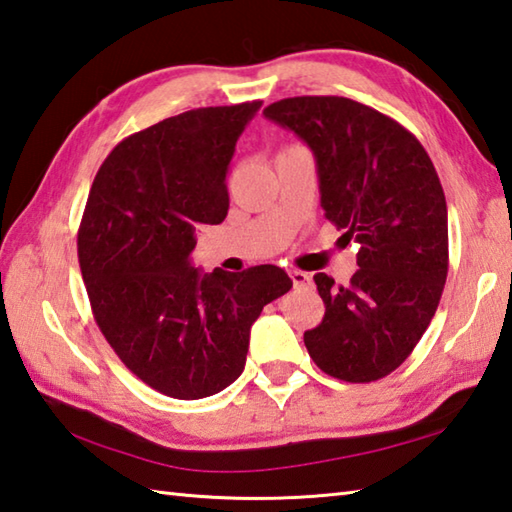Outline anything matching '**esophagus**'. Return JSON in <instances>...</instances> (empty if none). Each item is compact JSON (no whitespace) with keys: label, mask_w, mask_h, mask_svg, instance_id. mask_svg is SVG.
<instances>
[{"label":"esophagus","mask_w":512,"mask_h":512,"mask_svg":"<svg viewBox=\"0 0 512 512\" xmlns=\"http://www.w3.org/2000/svg\"><path fill=\"white\" fill-rule=\"evenodd\" d=\"M290 279H293V284L295 286H306V284H310V275L308 273H304V270H290Z\"/></svg>","instance_id":"34e87169"}]
</instances>
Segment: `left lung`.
<instances>
[{
    "instance_id": "1",
    "label": "left lung",
    "mask_w": 512,
    "mask_h": 512,
    "mask_svg": "<svg viewBox=\"0 0 512 512\" xmlns=\"http://www.w3.org/2000/svg\"><path fill=\"white\" fill-rule=\"evenodd\" d=\"M264 115L313 150L326 219L359 244L348 286L317 273L322 324L304 333L326 375L366 384L406 362L448 275L444 188L424 146L395 119L346 97H288Z\"/></svg>"
}]
</instances>
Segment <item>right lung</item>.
<instances>
[{"label":"right lung","mask_w":512,"mask_h":512,"mask_svg":"<svg viewBox=\"0 0 512 512\" xmlns=\"http://www.w3.org/2000/svg\"><path fill=\"white\" fill-rule=\"evenodd\" d=\"M262 102L186 110L126 137L97 170L77 233L95 322L128 370L175 399L242 375L250 326L288 293L277 266L190 262L197 228L224 222L235 144Z\"/></svg>","instance_id":"1"}]
</instances>
